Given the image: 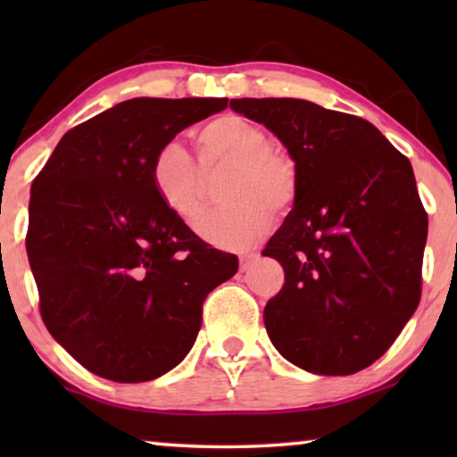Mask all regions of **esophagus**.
<instances>
[{
    "label": "esophagus",
    "instance_id": "esophagus-1",
    "mask_svg": "<svg viewBox=\"0 0 457 457\" xmlns=\"http://www.w3.org/2000/svg\"><path fill=\"white\" fill-rule=\"evenodd\" d=\"M260 260V253L258 252H247L241 255V272H247L249 268H253L255 262Z\"/></svg>",
    "mask_w": 457,
    "mask_h": 457
}]
</instances>
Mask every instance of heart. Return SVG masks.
Segmentation results:
<instances>
[{
	"label": "heart",
	"instance_id": "1",
	"mask_svg": "<svg viewBox=\"0 0 457 457\" xmlns=\"http://www.w3.org/2000/svg\"><path fill=\"white\" fill-rule=\"evenodd\" d=\"M199 168L179 141H166L154 154L149 179L162 205L180 220L197 214L205 179H218L222 205L193 222L204 241L220 249H245L274 224V212L287 214L302 191L297 162L277 145L260 124L237 114L218 116L197 133Z\"/></svg>",
	"mask_w": 457,
	"mask_h": 457
}]
</instances>
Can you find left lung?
Returning a JSON list of instances; mask_svg holds the SVG:
<instances>
[{
  "mask_svg": "<svg viewBox=\"0 0 457 457\" xmlns=\"http://www.w3.org/2000/svg\"><path fill=\"white\" fill-rule=\"evenodd\" d=\"M297 162L302 191L262 253L285 285L264 308L291 364L345 377L393 345L420 302L428 218L410 160L364 118L293 97L230 99Z\"/></svg>",
  "mask_w": 457,
  "mask_h": 457,
  "instance_id": "8db88e82",
  "label": "left lung"
}]
</instances>
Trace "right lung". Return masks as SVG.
<instances>
[{"label":"right lung","instance_id":"obj_1","mask_svg":"<svg viewBox=\"0 0 457 457\" xmlns=\"http://www.w3.org/2000/svg\"><path fill=\"white\" fill-rule=\"evenodd\" d=\"M227 97H135L62 137L33 180L27 253L41 318L87 370L143 383L191 352L208 293L239 268L155 195L162 143Z\"/></svg>","mask_w":457,"mask_h":457}]
</instances>
